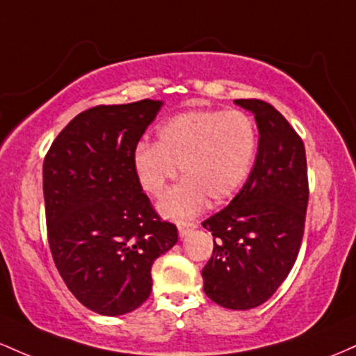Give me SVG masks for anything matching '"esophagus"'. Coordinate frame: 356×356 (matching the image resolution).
I'll use <instances>...</instances> for the list:
<instances>
[{
  "label": "esophagus",
  "mask_w": 356,
  "mask_h": 356,
  "mask_svg": "<svg viewBox=\"0 0 356 356\" xmlns=\"http://www.w3.org/2000/svg\"><path fill=\"white\" fill-rule=\"evenodd\" d=\"M197 229V223L195 222H179L178 223V232H179V237H185L188 235L191 230Z\"/></svg>",
  "instance_id": "34e87169"
}]
</instances>
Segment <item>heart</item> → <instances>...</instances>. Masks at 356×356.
Segmentation results:
<instances>
[{
	"label": "heart",
	"instance_id": "b5f03b06",
	"mask_svg": "<svg viewBox=\"0 0 356 356\" xmlns=\"http://www.w3.org/2000/svg\"><path fill=\"white\" fill-rule=\"evenodd\" d=\"M257 129L242 111H188L163 122L156 143H141L133 163L143 190L158 198L178 175L185 178L161 202L168 217H191L207 198L218 205L234 197L250 173Z\"/></svg>",
	"mask_w": 356,
	"mask_h": 356
}]
</instances>
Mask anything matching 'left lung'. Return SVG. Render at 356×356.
<instances>
[{"mask_svg":"<svg viewBox=\"0 0 356 356\" xmlns=\"http://www.w3.org/2000/svg\"><path fill=\"white\" fill-rule=\"evenodd\" d=\"M252 111L259 149L245 185L202 223L213 235L203 291L229 309L261 306L284 282L305 235L309 198L306 151L286 118L261 99H237Z\"/></svg>","mask_w":356,"mask_h":356,"instance_id":"left-lung-1","label":"left lung"}]
</instances>
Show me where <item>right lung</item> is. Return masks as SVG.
Listing matches in <instances>:
<instances>
[{
    "label": "right lung",
    "mask_w": 356,
    "mask_h": 356,
    "mask_svg": "<svg viewBox=\"0 0 356 356\" xmlns=\"http://www.w3.org/2000/svg\"><path fill=\"white\" fill-rule=\"evenodd\" d=\"M161 102L95 106L60 131L43 161L47 235L70 293L104 316L149 298L154 259L178 242L143 191L133 156Z\"/></svg>",
    "instance_id": "obj_1"
}]
</instances>
